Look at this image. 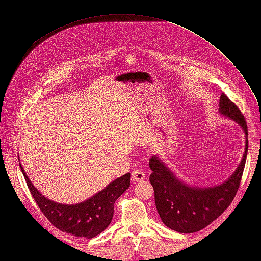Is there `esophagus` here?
Segmentation results:
<instances>
[{"label": "esophagus", "instance_id": "esophagus-1", "mask_svg": "<svg viewBox=\"0 0 261 261\" xmlns=\"http://www.w3.org/2000/svg\"><path fill=\"white\" fill-rule=\"evenodd\" d=\"M145 177H146V175L142 170L136 169L132 171V180L134 181H142L143 179H145Z\"/></svg>", "mask_w": 261, "mask_h": 261}]
</instances>
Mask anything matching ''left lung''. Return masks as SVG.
I'll use <instances>...</instances> for the list:
<instances>
[{
  "label": "left lung",
  "mask_w": 261,
  "mask_h": 261,
  "mask_svg": "<svg viewBox=\"0 0 261 261\" xmlns=\"http://www.w3.org/2000/svg\"><path fill=\"white\" fill-rule=\"evenodd\" d=\"M219 113L236 122L245 134V152L240 164L228 179L214 186H196L180 179L158 154L149 159V177L154 191V203L163 223L179 233H194L204 229L231 204L240 185L248 153L246 120L234 103L220 96Z\"/></svg>",
  "instance_id": "left-lung-1"
}]
</instances>
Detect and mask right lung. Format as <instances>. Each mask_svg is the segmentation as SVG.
Here are the masks:
<instances>
[{
    "label": "right lung",
    "mask_w": 261,
    "mask_h": 261,
    "mask_svg": "<svg viewBox=\"0 0 261 261\" xmlns=\"http://www.w3.org/2000/svg\"><path fill=\"white\" fill-rule=\"evenodd\" d=\"M20 168L33 198L46 218L60 231L86 239H92L108 228L113 219L115 201L130 187L131 173H127L85 201L64 204L42 195L33 186L21 164Z\"/></svg>",
    "instance_id": "obj_1"
}]
</instances>
